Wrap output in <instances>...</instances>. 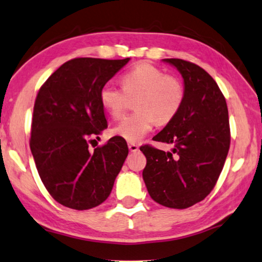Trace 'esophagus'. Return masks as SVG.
<instances>
[{"label":"esophagus","mask_w":262,"mask_h":262,"mask_svg":"<svg viewBox=\"0 0 262 262\" xmlns=\"http://www.w3.org/2000/svg\"><path fill=\"white\" fill-rule=\"evenodd\" d=\"M128 148H129L130 152H136V150L139 149V146L134 142H129L128 143Z\"/></svg>","instance_id":"esophagus-1"}]
</instances>
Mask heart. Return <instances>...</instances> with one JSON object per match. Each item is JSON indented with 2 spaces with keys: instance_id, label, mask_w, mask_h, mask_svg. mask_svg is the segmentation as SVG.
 Here are the masks:
<instances>
[{
  "instance_id": "1",
  "label": "heart",
  "mask_w": 262,
  "mask_h": 262,
  "mask_svg": "<svg viewBox=\"0 0 262 262\" xmlns=\"http://www.w3.org/2000/svg\"><path fill=\"white\" fill-rule=\"evenodd\" d=\"M121 83L122 88L104 84L99 99L110 115L119 117L129 104V98H135V112L113 128L114 134L127 141H139L156 122L168 123L183 105L185 90L182 80L149 62H139L128 70L121 77Z\"/></svg>"
}]
</instances>
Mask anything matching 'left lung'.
<instances>
[{"label": "left lung", "instance_id": "8db88e82", "mask_svg": "<svg viewBox=\"0 0 262 262\" xmlns=\"http://www.w3.org/2000/svg\"><path fill=\"white\" fill-rule=\"evenodd\" d=\"M182 73L185 96L174 119L154 136L173 145L164 152L140 147L147 164L142 177L149 196L172 209H186L203 201L215 187L230 147L226 98L211 76L183 59H164Z\"/></svg>", "mask_w": 262, "mask_h": 262}]
</instances>
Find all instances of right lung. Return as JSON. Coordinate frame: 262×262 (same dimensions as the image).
Masks as SVG:
<instances>
[{
  "mask_svg": "<svg viewBox=\"0 0 262 262\" xmlns=\"http://www.w3.org/2000/svg\"><path fill=\"white\" fill-rule=\"evenodd\" d=\"M128 61L71 59L36 95L29 146L46 190L70 209L103 203L128 156L126 140L120 136L94 150L89 147L108 127L99 91Z\"/></svg>",
  "mask_w": 262,
  "mask_h": 262,
  "instance_id": "1",
  "label": "right lung"
}]
</instances>
